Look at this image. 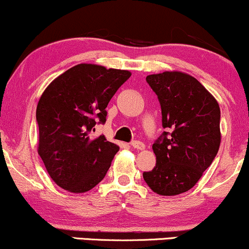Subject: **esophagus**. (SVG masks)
Returning a JSON list of instances; mask_svg holds the SVG:
<instances>
[{
	"mask_svg": "<svg viewBox=\"0 0 249 249\" xmlns=\"http://www.w3.org/2000/svg\"><path fill=\"white\" fill-rule=\"evenodd\" d=\"M131 145H132L133 148H137V150H144V148H145V145L139 141L132 142H131Z\"/></svg>",
	"mask_w": 249,
	"mask_h": 249,
	"instance_id": "1",
	"label": "esophagus"
}]
</instances>
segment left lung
I'll list each match as a JSON object with an SVG mask.
<instances>
[{
  "label": "left lung",
  "mask_w": 249,
  "mask_h": 249,
  "mask_svg": "<svg viewBox=\"0 0 249 249\" xmlns=\"http://www.w3.org/2000/svg\"><path fill=\"white\" fill-rule=\"evenodd\" d=\"M146 82L161 107L160 137L152 145L157 162L142 173L148 187L160 196L191 190L211 166L219 151L218 102L194 77L180 71L148 75Z\"/></svg>",
  "instance_id": "1"
}]
</instances>
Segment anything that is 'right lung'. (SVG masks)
<instances>
[{
    "mask_svg": "<svg viewBox=\"0 0 249 249\" xmlns=\"http://www.w3.org/2000/svg\"><path fill=\"white\" fill-rule=\"evenodd\" d=\"M127 70L75 65L48 85L36 108L38 151L50 178L71 193H84L104 179L119 146L92 138L107 121L108 102L130 78Z\"/></svg>",
    "mask_w": 249,
    "mask_h": 249,
    "instance_id": "obj_1",
    "label": "right lung"
}]
</instances>
